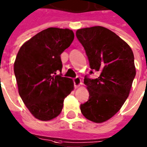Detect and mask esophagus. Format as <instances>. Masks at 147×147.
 Segmentation results:
<instances>
[{"label":"esophagus","instance_id":"esophagus-1","mask_svg":"<svg viewBox=\"0 0 147 147\" xmlns=\"http://www.w3.org/2000/svg\"><path fill=\"white\" fill-rule=\"evenodd\" d=\"M74 86L77 88V87H78V86H80L82 84V81H81L80 78H79L78 77H77L76 78H74Z\"/></svg>","mask_w":147,"mask_h":147}]
</instances>
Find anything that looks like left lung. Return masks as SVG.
Returning a JSON list of instances; mask_svg holds the SVG:
<instances>
[{
	"mask_svg": "<svg viewBox=\"0 0 147 147\" xmlns=\"http://www.w3.org/2000/svg\"><path fill=\"white\" fill-rule=\"evenodd\" d=\"M76 36L86 51L90 68L99 73L96 79L84 78L90 93L81 104L86 118L102 123L113 117L128 97L136 75L131 47L109 29L92 26L78 29Z\"/></svg>",
	"mask_w": 147,
	"mask_h": 147,
	"instance_id": "obj_1",
	"label": "left lung"
}]
</instances>
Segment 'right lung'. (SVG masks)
Wrapping results in <instances>:
<instances>
[{
  "label": "right lung",
  "instance_id": "add662e5",
  "mask_svg": "<svg viewBox=\"0 0 147 147\" xmlns=\"http://www.w3.org/2000/svg\"><path fill=\"white\" fill-rule=\"evenodd\" d=\"M74 38L72 30L48 28L26 42L14 62V74L22 100L36 118L50 121L60 115L64 98L74 90L72 79L61 71V53Z\"/></svg>",
  "mask_w": 147,
  "mask_h": 147
}]
</instances>
